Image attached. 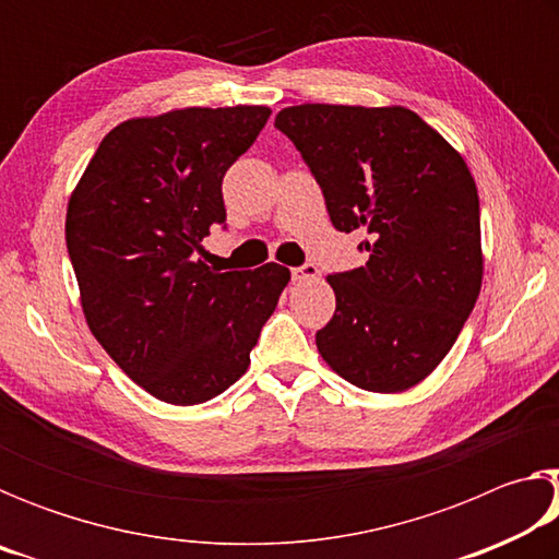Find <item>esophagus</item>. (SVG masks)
<instances>
[{"mask_svg": "<svg viewBox=\"0 0 559 559\" xmlns=\"http://www.w3.org/2000/svg\"><path fill=\"white\" fill-rule=\"evenodd\" d=\"M318 273L320 271L316 263H302V266L290 271V276H293V281H308V278H318Z\"/></svg>", "mask_w": 559, "mask_h": 559, "instance_id": "1", "label": "esophagus"}]
</instances>
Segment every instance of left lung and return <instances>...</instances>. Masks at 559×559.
Listing matches in <instances>:
<instances>
[{
  "label": "left lung",
  "mask_w": 559,
  "mask_h": 559,
  "mask_svg": "<svg viewBox=\"0 0 559 559\" xmlns=\"http://www.w3.org/2000/svg\"><path fill=\"white\" fill-rule=\"evenodd\" d=\"M323 189L337 231H362L365 266L333 273L318 353L359 390L404 392L456 343L484 281L478 189L463 157L402 106L283 108L276 122Z\"/></svg>",
  "instance_id": "left-lung-1"
}]
</instances>
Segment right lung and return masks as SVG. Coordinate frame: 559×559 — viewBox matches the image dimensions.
Returning <instances> with one entry per match:
<instances>
[{
    "instance_id": "add662e5",
    "label": "right lung",
    "mask_w": 559,
    "mask_h": 559,
    "mask_svg": "<svg viewBox=\"0 0 559 559\" xmlns=\"http://www.w3.org/2000/svg\"><path fill=\"white\" fill-rule=\"evenodd\" d=\"M266 106L182 108L112 128L75 185L66 246L83 316L132 382L192 406L246 372L290 271L194 261L226 226L222 179L253 145Z\"/></svg>"
}]
</instances>
